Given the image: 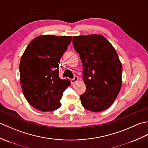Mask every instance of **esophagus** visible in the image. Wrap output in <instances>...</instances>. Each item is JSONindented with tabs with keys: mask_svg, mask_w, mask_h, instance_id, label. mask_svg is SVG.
Listing matches in <instances>:
<instances>
[{
	"mask_svg": "<svg viewBox=\"0 0 148 148\" xmlns=\"http://www.w3.org/2000/svg\"><path fill=\"white\" fill-rule=\"evenodd\" d=\"M79 80V78H78L77 76H74L73 79H71V83L72 84H74V83H76V82H77V81Z\"/></svg>",
	"mask_w": 148,
	"mask_h": 148,
	"instance_id": "34e87169",
	"label": "esophagus"
}]
</instances>
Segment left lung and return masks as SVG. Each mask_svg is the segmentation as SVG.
Returning <instances> with one entry per match:
<instances>
[{
	"instance_id": "8db88e82",
	"label": "left lung",
	"mask_w": 148,
	"mask_h": 148,
	"mask_svg": "<svg viewBox=\"0 0 148 148\" xmlns=\"http://www.w3.org/2000/svg\"><path fill=\"white\" fill-rule=\"evenodd\" d=\"M72 43L83 65L86 91L82 106L92 112L109 108L121 87L122 65L114 47L102 35L74 36Z\"/></svg>"
}]
</instances>
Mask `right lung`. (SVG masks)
<instances>
[{"label":"right lung","mask_w":148,"mask_h":148,"mask_svg":"<svg viewBox=\"0 0 148 148\" xmlns=\"http://www.w3.org/2000/svg\"><path fill=\"white\" fill-rule=\"evenodd\" d=\"M72 40L71 36H40L27 46L20 64V83L30 104L40 111L61 106L69 80L59 77V63Z\"/></svg>","instance_id":"obj_1"}]
</instances>
